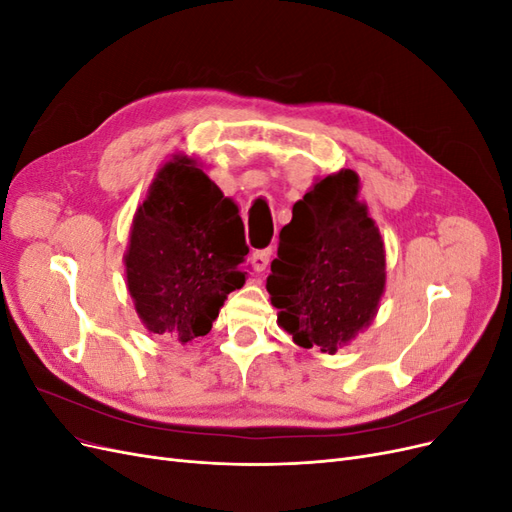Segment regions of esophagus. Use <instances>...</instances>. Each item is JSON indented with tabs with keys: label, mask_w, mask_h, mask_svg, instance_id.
<instances>
[{
	"label": "esophagus",
	"mask_w": 512,
	"mask_h": 512,
	"mask_svg": "<svg viewBox=\"0 0 512 512\" xmlns=\"http://www.w3.org/2000/svg\"><path fill=\"white\" fill-rule=\"evenodd\" d=\"M269 258H271V250H256L250 258V265L254 271H265L269 265Z\"/></svg>",
	"instance_id": "obj_1"
}]
</instances>
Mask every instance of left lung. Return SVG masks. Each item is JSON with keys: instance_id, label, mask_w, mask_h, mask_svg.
<instances>
[{"instance_id": "obj_1", "label": "left lung", "mask_w": 512, "mask_h": 512, "mask_svg": "<svg viewBox=\"0 0 512 512\" xmlns=\"http://www.w3.org/2000/svg\"><path fill=\"white\" fill-rule=\"evenodd\" d=\"M350 168L314 183L280 232L267 290L294 344L335 354L374 320L386 284L384 241Z\"/></svg>"}]
</instances>
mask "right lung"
<instances>
[{
    "label": "right lung",
    "instance_id": "right-lung-1",
    "mask_svg": "<svg viewBox=\"0 0 512 512\" xmlns=\"http://www.w3.org/2000/svg\"><path fill=\"white\" fill-rule=\"evenodd\" d=\"M247 252L239 207L194 158L177 153L136 209L123 256L147 331L181 344L207 335L228 294L245 284Z\"/></svg>",
    "mask_w": 512,
    "mask_h": 512
}]
</instances>
